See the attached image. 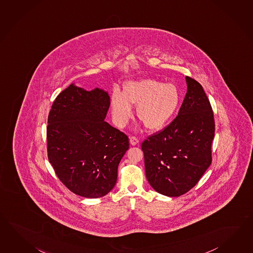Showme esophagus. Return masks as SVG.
<instances>
[{"instance_id":"1","label":"esophagus","mask_w":253,"mask_h":253,"mask_svg":"<svg viewBox=\"0 0 253 253\" xmlns=\"http://www.w3.org/2000/svg\"><path fill=\"white\" fill-rule=\"evenodd\" d=\"M129 141L130 144H131L132 146H135V145L138 143V139H137V137L135 136V135H131L129 137Z\"/></svg>"}]
</instances>
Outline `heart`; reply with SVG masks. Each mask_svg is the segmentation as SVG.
<instances>
[{
	"label": "heart",
	"mask_w": 253,
	"mask_h": 253,
	"mask_svg": "<svg viewBox=\"0 0 253 253\" xmlns=\"http://www.w3.org/2000/svg\"><path fill=\"white\" fill-rule=\"evenodd\" d=\"M180 101L179 90L174 84L147 79L127 83L123 94L115 91L111 97L112 114L119 126L132 118V107L137 106V118L148 129L159 130L170 120Z\"/></svg>",
	"instance_id": "1"
}]
</instances>
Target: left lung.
<instances>
[{
  "label": "left lung",
  "mask_w": 253,
  "mask_h": 253,
  "mask_svg": "<svg viewBox=\"0 0 253 253\" xmlns=\"http://www.w3.org/2000/svg\"><path fill=\"white\" fill-rule=\"evenodd\" d=\"M188 92L178 115L142 142L146 176L160 194L179 197L200 181L211 164L215 121L202 85L186 77Z\"/></svg>",
  "instance_id": "left-lung-1"
}]
</instances>
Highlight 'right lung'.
Here are the masks:
<instances>
[{"instance_id":"right-lung-1","label":"right lung","mask_w":253,"mask_h":253,"mask_svg":"<svg viewBox=\"0 0 253 253\" xmlns=\"http://www.w3.org/2000/svg\"><path fill=\"white\" fill-rule=\"evenodd\" d=\"M108 94L71 84L53 101L48 116L47 156L66 188L84 198H101L115 187L128 136L105 121Z\"/></svg>"}]
</instances>
